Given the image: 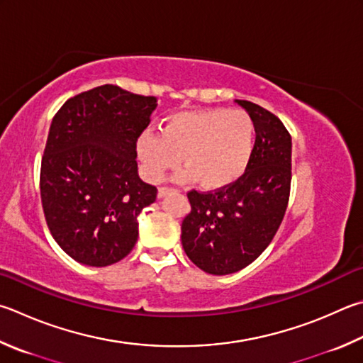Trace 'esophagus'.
Wrapping results in <instances>:
<instances>
[{
    "instance_id": "obj_1",
    "label": "esophagus",
    "mask_w": 363,
    "mask_h": 363,
    "mask_svg": "<svg viewBox=\"0 0 363 363\" xmlns=\"http://www.w3.org/2000/svg\"><path fill=\"white\" fill-rule=\"evenodd\" d=\"M171 190H173V189H169V187H160V189H159V194H157V196H159V199H163V196L168 195V194L171 192Z\"/></svg>"
}]
</instances>
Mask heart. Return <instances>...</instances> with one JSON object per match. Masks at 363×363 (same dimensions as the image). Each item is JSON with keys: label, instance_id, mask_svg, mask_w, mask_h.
I'll list each match as a JSON object with an SVG mask.
<instances>
[{"label": "heart", "instance_id": "1", "mask_svg": "<svg viewBox=\"0 0 363 363\" xmlns=\"http://www.w3.org/2000/svg\"><path fill=\"white\" fill-rule=\"evenodd\" d=\"M162 133L147 130L138 138L136 154L150 182L186 164L181 179L204 189H223L241 179L255 149V123L245 111H186L169 116Z\"/></svg>", "mask_w": 363, "mask_h": 363}]
</instances>
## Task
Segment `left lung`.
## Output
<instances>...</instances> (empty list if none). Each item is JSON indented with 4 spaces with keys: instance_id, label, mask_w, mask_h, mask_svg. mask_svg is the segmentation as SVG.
I'll use <instances>...</instances> for the list:
<instances>
[{
    "instance_id": "1",
    "label": "left lung",
    "mask_w": 363,
    "mask_h": 363,
    "mask_svg": "<svg viewBox=\"0 0 363 363\" xmlns=\"http://www.w3.org/2000/svg\"><path fill=\"white\" fill-rule=\"evenodd\" d=\"M255 123V149L241 179L217 192H189L190 214L181 241L203 272L232 274L250 265L272 242L291 192L292 138L278 117L255 103L235 100Z\"/></svg>"
}]
</instances>
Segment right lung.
I'll return each mask as SVG.
<instances>
[{"label":"right lung","mask_w":363,"mask_h":363,"mask_svg":"<svg viewBox=\"0 0 363 363\" xmlns=\"http://www.w3.org/2000/svg\"><path fill=\"white\" fill-rule=\"evenodd\" d=\"M154 96L101 85L63 104L41 163V200L54 240L89 267L122 260L138 240V216L157 189L138 174L136 141Z\"/></svg>","instance_id":"1"}]
</instances>
